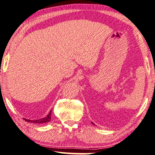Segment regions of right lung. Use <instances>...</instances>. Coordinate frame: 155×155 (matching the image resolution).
Here are the masks:
<instances>
[{
  "label": "right lung",
  "instance_id": "add662e5",
  "mask_svg": "<svg viewBox=\"0 0 155 155\" xmlns=\"http://www.w3.org/2000/svg\"><path fill=\"white\" fill-rule=\"evenodd\" d=\"M51 111H50L49 112V113L48 115H47V116H46L45 117H44V118H42L40 120H25L28 121V122H33L35 123H47L49 122V121H50L51 120Z\"/></svg>",
  "mask_w": 155,
  "mask_h": 155
}]
</instances>
